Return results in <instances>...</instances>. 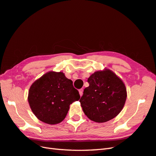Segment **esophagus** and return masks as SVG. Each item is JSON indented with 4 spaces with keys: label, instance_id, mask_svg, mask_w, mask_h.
<instances>
[{
    "label": "esophagus",
    "instance_id": "obj_1",
    "mask_svg": "<svg viewBox=\"0 0 156 156\" xmlns=\"http://www.w3.org/2000/svg\"><path fill=\"white\" fill-rule=\"evenodd\" d=\"M79 93H80V95L82 96V95H83V89H80V90H79Z\"/></svg>",
    "mask_w": 156,
    "mask_h": 156
}]
</instances>
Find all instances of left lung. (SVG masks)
Instances as JSON below:
<instances>
[{
  "label": "left lung",
  "mask_w": 156,
  "mask_h": 156,
  "mask_svg": "<svg viewBox=\"0 0 156 156\" xmlns=\"http://www.w3.org/2000/svg\"><path fill=\"white\" fill-rule=\"evenodd\" d=\"M90 86L84 89L81 106L87 117L97 123L113 119L125 105V84L112 71L105 69L92 74L87 80Z\"/></svg>",
  "instance_id": "1"
}]
</instances>
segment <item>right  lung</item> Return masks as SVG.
<instances>
[{"label":"right lung","mask_w":156,"mask_h":156,"mask_svg":"<svg viewBox=\"0 0 156 156\" xmlns=\"http://www.w3.org/2000/svg\"><path fill=\"white\" fill-rule=\"evenodd\" d=\"M80 98L73 81L64 73L50 71L31 85L28 101L34 114L41 121L53 125L65 118L70 105Z\"/></svg>","instance_id":"add662e5"}]
</instances>
